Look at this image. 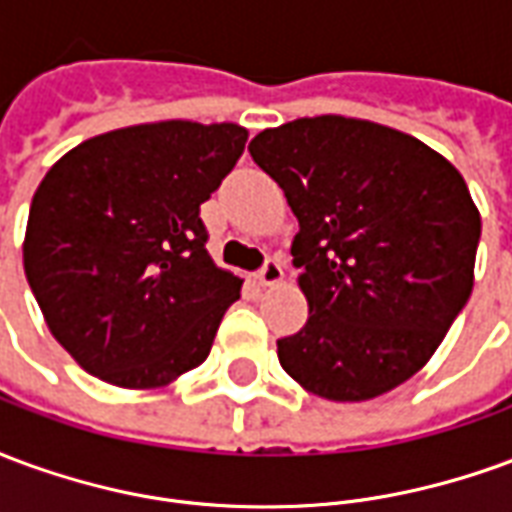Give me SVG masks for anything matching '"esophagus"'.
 <instances>
[{"instance_id":"obj_1","label":"esophagus","mask_w":512,"mask_h":512,"mask_svg":"<svg viewBox=\"0 0 512 512\" xmlns=\"http://www.w3.org/2000/svg\"><path fill=\"white\" fill-rule=\"evenodd\" d=\"M282 279H285V271H282V266H279L277 260H268L266 266L257 271V282L266 285V288H274Z\"/></svg>"}]
</instances>
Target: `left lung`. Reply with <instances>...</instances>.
I'll return each instance as SVG.
<instances>
[{
  "label": "left lung",
  "mask_w": 512,
  "mask_h": 512,
  "mask_svg": "<svg viewBox=\"0 0 512 512\" xmlns=\"http://www.w3.org/2000/svg\"><path fill=\"white\" fill-rule=\"evenodd\" d=\"M249 153L299 219L290 255L310 318L277 343L279 365L337 403L392 392L472 296L480 211L466 180L417 136L343 115L266 128Z\"/></svg>",
  "instance_id": "1"
}]
</instances>
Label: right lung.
<instances>
[{"label":"right lung","instance_id":"obj_1","mask_svg":"<svg viewBox=\"0 0 512 512\" xmlns=\"http://www.w3.org/2000/svg\"><path fill=\"white\" fill-rule=\"evenodd\" d=\"M238 123L158 120L68 150L29 208L24 274L90 376L158 389L200 367L241 277L205 249L200 205L246 145Z\"/></svg>","mask_w":512,"mask_h":512}]
</instances>
